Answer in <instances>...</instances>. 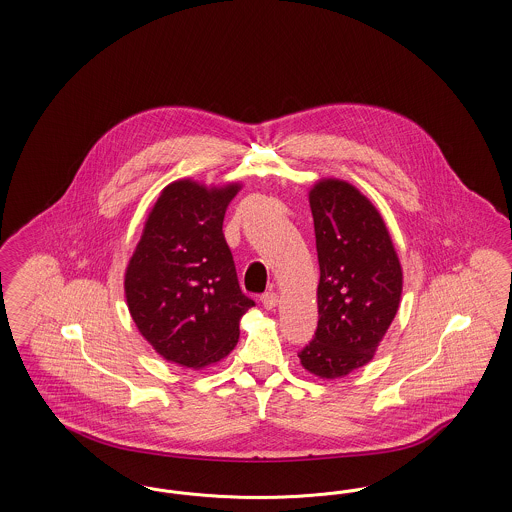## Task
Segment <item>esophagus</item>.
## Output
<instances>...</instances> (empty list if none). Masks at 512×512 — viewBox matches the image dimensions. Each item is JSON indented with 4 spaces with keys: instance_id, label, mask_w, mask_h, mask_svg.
Instances as JSON below:
<instances>
[{
    "instance_id": "34e87169",
    "label": "esophagus",
    "mask_w": 512,
    "mask_h": 512,
    "mask_svg": "<svg viewBox=\"0 0 512 512\" xmlns=\"http://www.w3.org/2000/svg\"><path fill=\"white\" fill-rule=\"evenodd\" d=\"M261 303H263L265 309L272 311L278 305V295L274 292H265L261 295Z\"/></svg>"
}]
</instances>
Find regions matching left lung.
Wrapping results in <instances>:
<instances>
[{
  "label": "left lung",
  "mask_w": 512,
  "mask_h": 512,
  "mask_svg": "<svg viewBox=\"0 0 512 512\" xmlns=\"http://www.w3.org/2000/svg\"><path fill=\"white\" fill-rule=\"evenodd\" d=\"M315 220L318 324L299 361L320 378L365 366L397 313L403 274L376 207L347 182L324 180L309 194Z\"/></svg>",
  "instance_id": "left-lung-1"
}]
</instances>
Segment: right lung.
Returning a JSON list of instances; mask_svg holds the SVG:
<instances>
[{"instance_id": "1", "label": "right lung", "mask_w": 512, "mask_h": 512, "mask_svg": "<svg viewBox=\"0 0 512 512\" xmlns=\"http://www.w3.org/2000/svg\"><path fill=\"white\" fill-rule=\"evenodd\" d=\"M238 190L169 184L126 268L130 315L153 349L176 365L201 368L226 357L240 338V318L255 305L240 290L222 234L224 211Z\"/></svg>"}]
</instances>
